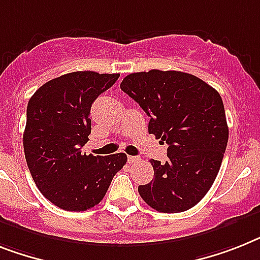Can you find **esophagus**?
Returning <instances> with one entry per match:
<instances>
[{"instance_id": "1", "label": "esophagus", "mask_w": 260, "mask_h": 260, "mask_svg": "<svg viewBox=\"0 0 260 260\" xmlns=\"http://www.w3.org/2000/svg\"><path fill=\"white\" fill-rule=\"evenodd\" d=\"M127 160H128V164H137V162H139V160H141V158H138V156H134V155H128Z\"/></svg>"}]
</instances>
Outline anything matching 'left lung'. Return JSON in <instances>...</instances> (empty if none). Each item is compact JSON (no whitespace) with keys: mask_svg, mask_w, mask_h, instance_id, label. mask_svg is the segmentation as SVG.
I'll return each mask as SVG.
<instances>
[{"mask_svg":"<svg viewBox=\"0 0 260 260\" xmlns=\"http://www.w3.org/2000/svg\"><path fill=\"white\" fill-rule=\"evenodd\" d=\"M121 89L150 117V134L169 145L165 164L150 160L154 179L139 195L160 212L194 207L215 181L229 141L219 93L192 74L155 69L128 74Z\"/></svg>","mask_w":260,"mask_h":260,"instance_id":"left-lung-1","label":"left lung"}]
</instances>
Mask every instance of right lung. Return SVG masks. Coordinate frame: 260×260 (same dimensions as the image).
Returning a JSON list of instances; mask_svg holds the SVG:
<instances>
[{
    "instance_id": "add662e5",
    "label": "right lung",
    "mask_w": 260,
    "mask_h": 260,
    "mask_svg": "<svg viewBox=\"0 0 260 260\" xmlns=\"http://www.w3.org/2000/svg\"><path fill=\"white\" fill-rule=\"evenodd\" d=\"M119 74L74 72L51 79L31 95L23 132L25 158L34 183L59 209L85 211L104 199L125 153L82 154L91 133L90 109Z\"/></svg>"
}]
</instances>
